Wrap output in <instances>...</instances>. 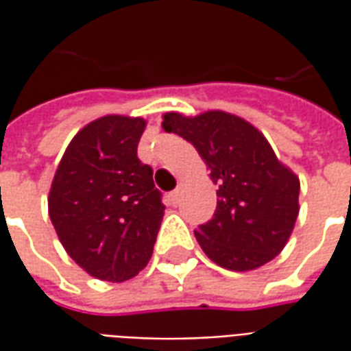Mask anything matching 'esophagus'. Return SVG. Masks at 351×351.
I'll return each instance as SVG.
<instances>
[{
	"mask_svg": "<svg viewBox=\"0 0 351 351\" xmlns=\"http://www.w3.org/2000/svg\"><path fill=\"white\" fill-rule=\"evenodd\" d=\"M169 199H171V203H173V205H176V203H178V199H180V188H176V190L171 191Z\"/></svg>",
	"mask_w": 351,
	"mask_h": 351,
	"instance_id": "esophagus-1",
	"label": "esophagus"
}]
</instances>
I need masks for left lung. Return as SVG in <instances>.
Here are the masks:
<instances>
[{
	"label": "left lung",
	"instance_id": "obj_1",
	"mask_svg": "<svg viewBox=\"0 0 351 351\" xmlns=\"http://www.w3.org/2000/svg\"><path fill=\"white\" fill-rule=\"evenodd\" d=\"M161 125L195 146L218 184L213 220L195 231L206 256L229 271H252L278 256L293 231L301 186L267 138L221 110L195 118L167 112Z\"/></svg>",
	"mask_w": 351,
	"mask_h": 351
}]
</instances>
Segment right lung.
Returning <instances> with one entry per match:
<instances>
[{"label": "right lung", "mask_w": 351, "mask_h": 351, "mask_svg": "<svg viewBox=\"0 0 351 351\" xmlns=\"http://www.w3.org/2000/svg\"><path fill=\"white\" fill-rule=\"evenodd\" d=\"M143 118L103 116L75 135L58 165L49 214L60 243L88 274L137 276L152 256L165 205L137 158Z\"/></svg>", "instance_id": "add662e5"}]
</instances>
